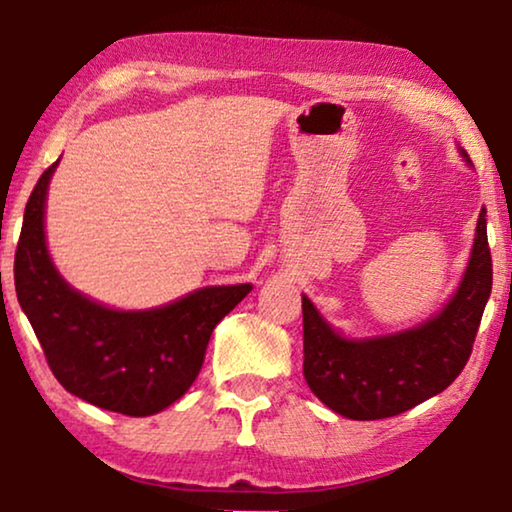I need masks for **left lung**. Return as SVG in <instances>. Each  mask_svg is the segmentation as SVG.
<instances>
[{
    "instance_id": "1",
    "label": "left lung",
    "mask_w": 512,
    "mask_h": 512,
    "mask_svg": "<svg viewBox=\"0 0 512 512\" xmlns=\"http://www.w3.org/2000/svg\"><path fill=\"white\" fill-rule=\"evenodd\" d=\"M462 154L466 157L464 150ZM490 293L492 254L483 207L469 265L455 295L418 328L348 339L332 330L307 295H302V369L307 385L328 409L351 420H381L413 409L462 374Z\"/></svg>"
}]
</instances>
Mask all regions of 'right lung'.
I'll list each match as a JSON object with an SVG mask.
<instances>
[{"mask_svg":"<svg viewBox=\"0 0 512 512\" xmlns=\"http://www.w3.org/2000/svg\"><path fill=\"white\" fill-rule=\"evenodd\" d=\"M53 166L29 196L16 249V293L55 379L99 409L143 418L164 411L201 372L217 323L251 284L207 286L145 311L103 307L59 277L43 214Z\"/></svg>","mask_w":512,"mask_h":512,"instance_id":"obj_1","label":"right lung"}]
</instances>
